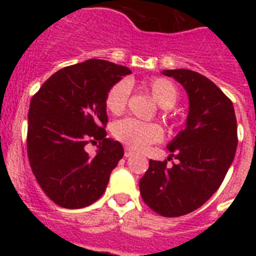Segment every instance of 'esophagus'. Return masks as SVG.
<instances>
[{
	"label": "esophagus",
	"mask_w": 256,
	"mask_h": 256,
	"mask_svg": "<svg viewBox=\"0 0 256 256\" xmlns=\"http://www.w3.org/2000/svg\"><path fill=\"white\" fill-rule=\"evenodd\" d=\"M134 156V152H132V148H124V156H126V158H128V156Z\"/></svg>",
	"instance_id": "obj_1"
}]
</instances>
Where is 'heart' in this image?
I'll return each mask as SVG.
<instances>
[{
	"label": "heart",
	"instance_id": "obj_1",
	"mask_svg": "<svg viewBox=\"0 0 256 256\" xmlns=\"http://www.w3.org/2000/svg\"><path fill=\"white\" fill-rule=\"evenodd\" d=\"M142 88L152 94L160 108H171L178 100V88L174 82L168 78H152L144 81ZM128 96H130V84L128 81L116 82L108 92L106 108L114 116H118L126 108ZM112 132L116 140L134 150H144L148 144L158 142L164 136L160 124L142 122L134 118L118 120L112 124Z\"/></svg>",
	"mask_w": 256,
	"mask_h": 256
}]
</instances>
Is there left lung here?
<instances>
[{"instance_id":"8db88e82","label":"left lung","mask_w":256,"mask_h":256,"mask_svg":"<svg viewBox=\"0 0 256 256\" xmlns=\"http://www.w3.org/2000/svg\"><path fill=\"white\" fill-rule=\"evenodd\" d=\"M184 88L188 114L182 132L168 144L178 162L150 160L140 178L142 199L164 216L196 210L218 190L234 160L238 136L232 102L202 74L187 69L164 70Z\"/></svg>"}]
</instances>
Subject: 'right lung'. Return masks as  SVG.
I'll list each match as a JSON object with an SVG mask.
<instances>
[{
  "instance_id": "obj_1",
  "label": "right lung",
  "mask_w": 256,
  "mask_h": 256,
  "mask_svg": "<svg viewBox=\"0 0 256 256\" xmlns=\"http://www.w3.org/2000/svg\"><path fill=\"white\" fill-rule=\"evenodd\" d=\"M132 74L104 60L68 66L54 73L30 100L28 156L38 184L58 206L82 208L102 196L112 171L124 156L118 140L106 138V96ZM88 142L97 154L84 150Z\"/></svg>"
}]
</instances>
